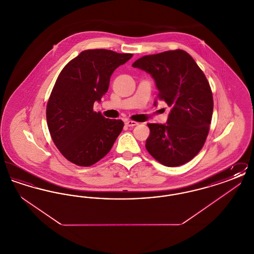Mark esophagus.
I'll return each instance as SVG.
<instances>
[{
  "label": "esophagus",
  "mask_w": 254,
  "mask_h": 254,
  "mask_svg": "<svg viewBox=\"0 0 254 254\" xmlns=\"http://www.w3.org/2000/svg\"><path fill=\"white\" fill-rule=\"evenodd\" d=\"M138 124H139L138 122L130 121V120H127L125 122V125L127 127H134V126H137Z\"/></svg>",
  "instance_id": "obj_1"
}]
</instances>
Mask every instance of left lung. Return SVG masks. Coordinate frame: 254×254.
<instances>
[{"mask_svg":"<svg viewBox=\"0 0 254 254\" xmlns=\"http://www.w3.org/2000/svg\"><path fill=\"white\" fill-rule=\"evenodd\" d=\"M132 66L152 76L158 100L171 108L166 125L147 124L146 150L167 167L190 162L205 145L212 118L213 97L205 74L182 49L145 55Z\"/></svg>","mask_w":254,"mask_h":254,"instance_id":"obj_1","label":"left lung"}]
</instances>
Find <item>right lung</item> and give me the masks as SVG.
Instances as JSON below:
<instances>
[{"label": "right lung", "mask_w": 254, "mask_h": 254, "mask_svg": "<svg viewBox=\"0 0 254 254\" xmlns=\"http://www.w3.org/2000/svg\"><path fill=\"white\" fill-rule=\"evenodd\" d=\"M108 49H87L62 69L47 105V122L62 155L80 167H90L111 149L124 127L122 120L93 110L109 89L113 71L132 57Z\"/></svg>", "instance_id": "obj_1"}]
</instances>
